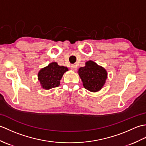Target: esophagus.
Returning a JSON list of instances; mask_svg holds the SVG:
<instances>
[{"instance_id": "34e87169", "label": "esophagus", "mask_w": 146, "mask_h": 146, "mask_svg": "<svg viewBox=\"0 0 146 146\" xmlns=\"http://www.w3.org/2000/svg\"><path fill=\"white\" fill-rule=\"evenodd\" d=\"M76 68H77V67H76V65H75V64H72L71 66V69L72 70H73V71H76Z\"/></svg>"}]
</instances>
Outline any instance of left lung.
Here are the masks:
<instances>
[{"mask_svg": "<svg viewBox=\"0 0 146 146\" xmlns=\"http://www.w3.org/2000/svg\"><path fill=\"white\" fill-rule=\"evenodd\" d=\"M78 73L84 87L92 92L100 90L107 76L106 70L92 61H87L85 66L80 68Z\"/></svg>", "mask_w": 146, "mask_h": 146, "instance_id": "8db88e82", "label": "left lung"}]
</instances>
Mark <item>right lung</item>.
<instances>
[{"mask_svg":"<svg viewBox=\"0 0 146 146\" xmlns=\"http://www.w3.org/2000/svg\"><path fill=\"white\" fill-rule=\"evenodd\" d=\"M68 70L67 67L59 66L57 63L53 62L40 70L38 80L42 88L46 90L58 87L64 73Z\"/></svg>","mask_w":146,"mask_h":146,"instance_id":"right-lung-1","label":"right lung"}]
</instances>
